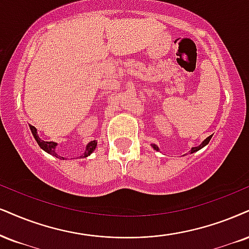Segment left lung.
I'll use <instances>...</instances> for the list:
<instances>
[{"mask_svg":"<svg viewBox=\"0 0 249 249\" xmlns=\"http://www.w3.org/2000/svg\"><path fill=\"white\" fill-rule=\"evenodd\" d=\"M211 137H213V135H210L209 137H207V139H205V140L203 141V142H202L201 144H199L198 146H195V148H192V150H190V153H194V152H196V151H198V150H201L202 148H204V146L207 145V144L210 142ZM151 146H152L153 149L156 150V151H159V148H158L157 145H156V144H151Z\"/></svg>","mask_w":249,"mask_h":249,"instance_id":"obj_1","label":"left lung"}]
</instances>
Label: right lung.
<instances>
[{
	"label": "right lung",
	"mask_w": 249,
	"mask_h": 249,
	"mask_svg": "<svg viewBox=\"0 0 249 249\" xmlns=\"http://www.w3.org/2000/svg\"><path fill=\"white\" fill-rule=\"evenodd\" d=\"M30 129H31V133H32V135H33V137H35V140L36 141V143H38V145L42 150H44V151H46L47 153H50V155L54 156V157H56V158H59V159H64V157H61V156L57 155L56 151H55L57 143H55V142H46V141H42L39 137L38 131H36V129L35 127H33V125H30ZM97 143L98 142H97L96 140L91 141V142H89L88 145H87V148H85L84 153H83L82 156H79V157H81V158H87L88 156H90L91 153L93 152L94 150H96Z\"/></svg>",
	"instance_id": "right-lung-1"
}]
</instances>
